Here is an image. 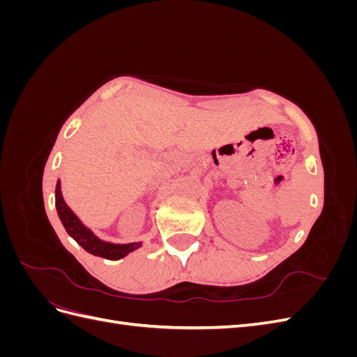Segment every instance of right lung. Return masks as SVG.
Segmentation results:
<instances>
[{
  "label": "right lung",
  "instance_id": "add662e5",
  "mask_svg": "<svg viewBox=\"0 0 357 357\" xmlns=\"http://www.w3.org/2000/svg\"><path fill=\"white\" fill-rule=\"evenodd\" d=\"M55 199H56L55 201L56 211L63 225V228H66V231L68 232L71 238L77 241V244H80L88 253L109 259V261H117V259H122L128 253H131L137 250L138 247H142V243L114 244V243H107L100 240L89 228H86L77 215L71 211V208L66 204V201H63L59 180L56 183V189H55Z\"/></svg>",
  "mask_w": 357,
  "mask_h": 357
}]
</instances>
